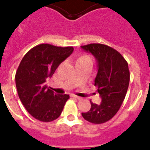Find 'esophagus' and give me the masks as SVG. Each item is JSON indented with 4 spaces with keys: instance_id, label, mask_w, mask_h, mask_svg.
<instances>
[{
    "instance_id": "34e87169",
    "label": "esophagus",
    "mask_w": 150,
    "mask_h": 150,
    "mask_svg": "<svg viewBox=\"0 0 150 150\" xmlns=\"http://www.w3.org/2000/svg\"><path fill=\"white\" fill-rule=\"evenodd\" d=\"M71 97L73 98H76V99H78V100H80L81 98L79 97V96H77V95H71Z\"/></svg>"
}]
</instances>
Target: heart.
<instances>
[{
	"instance_id": "obj_1",
	"label": "heart",
	"mask_w": 150,
	"mask_h": 150,
	"mask_svg": "<svg viewBox=\"0 0 150 150\" xmlns=\"http://www.w3.org/2000/svg\"><path fill=\"white\" fill-rule=\"evenodd\" d=\"M79 61H91V58L87 55H81L80 57H79L78 59H77V62H79Z\"/></svg>"
}]
</instances>
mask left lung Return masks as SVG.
Masks as SVG:
<instances>
[{"mask_svg":"<svg viewBox=\"0 0 150 150\" xmlns=\"http://www.w3.org/2000/svg\"><path fill=\"white\" fill-rule=\"evenodd\" d=\"M81 47L97 60L95 86L102 98L100 104L91 101V110L82 116L94 124L106 122L117 114L126 97L129 83L128 64L117 51L105 44H90Z\"/></svg>","mask_w":150,"mask_h":150,"instance_id":"obj_1","label":"left lung"}]
</instances>
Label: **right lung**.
Here are the masks:
<instances>
[{
  "instance_id": "add662e5",
  "label": "right lung",
  "mask_w": 150,
  "mask_h": 150,
  "mask_svg": "<svg viewBox=\"0 0 150 150\" xmlns=\"http://www.w3.org/2000/svg\"><path fill=\"white\" fill-rule=\"evenodd\" d=\"M73 47L42 44L28 51L15 75L20 99L27 111L41 122H52L60 116L68 95H57L47 87L59 65L73 52Z\"/></svg>"
}]
</instances>
